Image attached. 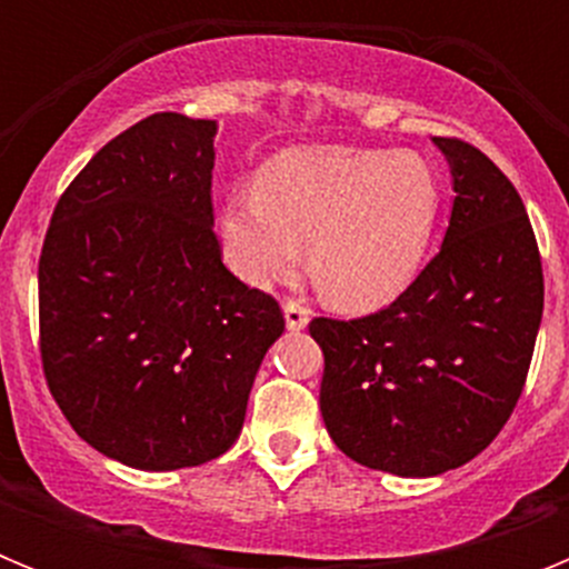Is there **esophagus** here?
I'll use <instances>...</instances> for the list:
<instances>
[{
    "label": "esophagus",
    "mask_w": 569,
    "mask_h": 569,
    "mask_svg": "<svg viewBox=\"0 0 569 569\" xmlns=\"http://www.w3.org/2000/svg\"><path fill=\"white\" fill-rule=\"evenodd\" d=\"M284 321H288V328L290 330H305L308 328V321H310V308H305L301 301L296 299H284Z\"/></svg>",
    "instance_id": "obj_1"
}]
</instances>
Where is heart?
I'll list each match as a JSON object with an SVG mask.
<instances>
[{
    "instance_id": "1",
    "label": "heart",
    "mask_w": 569,
    "mask_h": 569,
    "mask_svg": "<svg viewBox=\"0 0 569 569\" xmlns=\"http://www.w3.org/2000/svg\"><path fill=\"white\" fill-rule=\"evenodd\" d=\"M445 188L425 156L379 148H290L273 156L256 190L222 208L228 259L250 284L288 279L308 244L316 290L347 313L399 299L425 264Z\"/></svg>"
}]
</instances>
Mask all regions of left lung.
<instances>
[{"instance_id": "obj_1", "label": "left lung", "mask_w": 569, "mask_h": 569, "mask_svg": "<svg viewBox=\"0 0 569 569\" xmlns=\"http://www.w3.org/2000/svg\"><path fill=\"white\" fill-rule=\"evenodd\" d=\"M453 173L441 250L393 305L310 321L319 407L341 453L405 479L467 465L510 419L545 310L519 190L470 142L436 136Z\"/></svg>"}]
</instances>
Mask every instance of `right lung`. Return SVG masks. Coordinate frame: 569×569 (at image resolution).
Segmentation results:
<instances>
[{
	"instance_id": "add662e5",
	"label": "right lung",
	"mask_w": 569,
	"mask_h": 569,
	"mask_svg": "<svg viewBox=\"0 0 569 569\" xmlns=\"http://www.w3.org/2000/svg\"><path fill=\"white\" fill-rule=\"evenodd\" d=\"M216 122L153 113L57 202L39 256V353L70 427L108 459L182 470L228 453L279 301L222 264Z\"/></svg>"
}]
</instances>
